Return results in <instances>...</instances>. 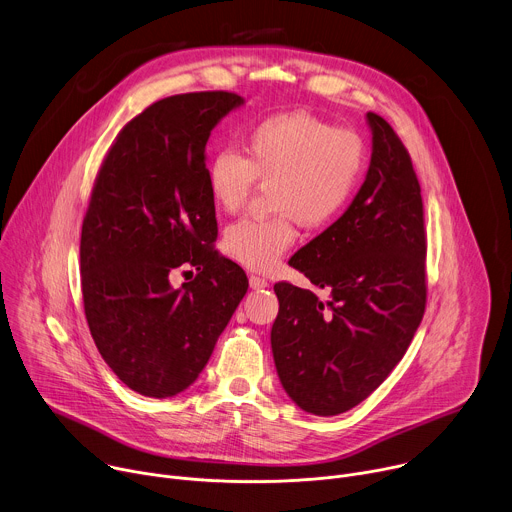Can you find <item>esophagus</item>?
I'll return each mask as SVG.
<instances>
[{
	"instance_id": "esophagus-1",
	"label": "esophagus",
	"mask_w": 512,
	"mask_h": 512,
	"mask_svg": "<svg viewBox=\"0 0 512 512\" xmlns=\"http://www.w3.org/2000/svg\"><path fill=\"white\" fill-rule=\"evenodd\" d=\"M249 285H251L253 289H263V287H267L269 283H267V279L261 277V275H251V277H249Z\"/></svg>"
}]
</instances>
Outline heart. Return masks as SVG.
I'll use <instances>...</instances> for the list:
<instances>
[{"label": "heart", "mask_w": 512, "mask_h": 512, "mask_svg": "<svg viewBox=\"0 0 512 512\" xmlns=\"http://www.w3.org/2000/svg\"><path fill=\"white\" fill-rule=\"evenodd\" d=\"M367 168L360 133L296 111L257 121L245 135V154L216 152L206 168L212 200L239 212L255 184H271L269 206L279 214L231 225L223 247L231 259L271 271L298 237L296 218L310 229L332 225L356 194Z\"/></svg>", "instance_id": "b5f03b06"}]
</instances>
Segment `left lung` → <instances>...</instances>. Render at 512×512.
I'll list each match as a JSON object with an SVG mask.
<instances>
[{"instance_id": "1", "label": "left lung", "mask_w": 512, "mask_h": 512, "mask_svg": "<svg viewBox=\"0 0 512 512\" xmlns=\"http://www.w3.org/2000/svg\"><path fill=\"white\" fill-rule=\"evenodd\" d=\"M367 119V180L338 221L289 259L328 300L289 281L273 285L279 381L300 409L322 417L356 407L391 375L427 302L421 186L395 129L373 111Z\"/></svg>"}]
</instances>
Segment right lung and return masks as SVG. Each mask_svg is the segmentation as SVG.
<instances>
[{
    "label": "right lung",
    "mask_w": 512,
    "mask_h": 512,
    "mask_svg": "<svg viewBox=\"0 0 512 512\" xmlns=\"http://www.w3.org/2000/svg\"><path fill=\"white\" fill-rule=\"evenodd\" d=\"M243 99L172 95L123 125L95 178L81 233L91 336L131 391L166 399L190 387L247 294V275L214 249L206 182L212 127ZM197 277L176 290L169 275Z\"/></svg>",
    "instance_id": "obj_1"
}]
</instances>
